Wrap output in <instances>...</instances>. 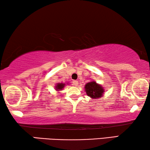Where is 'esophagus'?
I'll list each match as a JSON object with an SVG mask.
<instances>
[{
    "label": "esophagus",
    "instance_id": "34e87169",
    "mask_svg": "<svg viewBox=\"0 0 150 150\" xmlns=\"http://www.w3.org/2000/svg\"><path fill=\"white\" fill-rule=\"evenodd\" d=\"M72 83H73V85L74 86H76V87L78 86V85H79V82L77 81H73Z\"/></svg>",
    "mask_w": 150,
    "mask_h": 150
}]
</instances>
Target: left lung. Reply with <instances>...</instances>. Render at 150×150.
<instances>
[{"label": "left lung", "mask_w": 150, "mask_h": 150, "mask_svg": "<svg viewBox=\"0 0 150 150\" xmlns=\"http://www.w3.org/2000/svg\"><path fill=\"white\" fill-rule=\"evenodd\" d=\"M85 90L87 95L92 99L99 98L103 96L105 89L100 84L96 83V81H92L85 85Z\"/></svg>", "instance_id": "1"}]
</instances>
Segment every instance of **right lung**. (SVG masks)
<instances>
[{
	"label": "right lung",
	"mask_w": 150,
	"mask_h": 150,
	"mask_svg": "<svg viewBox=\"0 0 150 150\" xmlns=\"http://www.w3.org/2000/svg\"><path fill=\"white\" fill-rule=\"evenodd\" d=\"M69 84V83H67V85ZM65 86V83H58L55 86V89L56 90V91H58L59 92V91H62L64 87Z\"/></svg>",
	"instance_id": "right-lung-1"
}]
</instances>
